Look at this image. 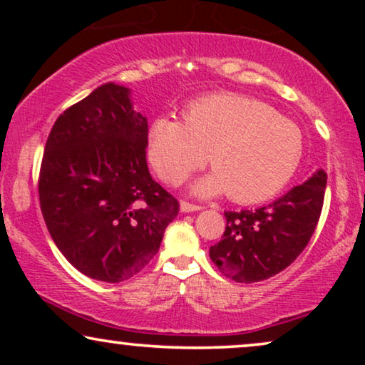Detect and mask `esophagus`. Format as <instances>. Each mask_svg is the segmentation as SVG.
I'll return each instance as SVG.
<instances>
[{
    "label": "esophagus",
    "mask_w": 365,
    "mask_h": 365,
    "mask_svg": "<svg viewBox=\"0 0 365 365\" xmlns=\"http://www.w3.org/2000/svg\"><path fill=\"white\" fill-rule=\"evenodd\" d=\"M201 206L197 204H191L189 201H181V211L182 212H194V211H201Z\"/></svg>",
    "instance_id": "esophagus-1"
}]
</instances>
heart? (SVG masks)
<instances>
[{
	"label": "heart",
	"instance_id": "b5f03b06",
	"mask_svg": "<svg viewBox=\"0 0 365 365\" xmlns=\"http://www.w3.org/2000/svg\"><path fill=\"white\" fill-rule=\"evenodd\" d=\"M181 116L182 123L161 116L149 129V159L168 182L184 181L209 153L214 171L196 191L254 204L276 196L301 164V129L259 99L214 93L189 103Z\"/></svg>",
	"mask_w": 365,
	"mask_h": 365
}]
</instances>
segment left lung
I'll return each instance as SVG.
<instances>
[{"mask_svg": "<svg viewBox=\"0 0 365 365\" xmlns=\"http://www.w3.org/2000/svg\"><path fill=\"white\" fill-rule=\"evenodd\" d=\"M327 174L319 169L269 206L226 211V231L209 249L224 276L236 282H259L296 261L311 241L322 212Z\"/></svg>", "mask_w": 365, "mask_h": 365, "instance_id": "8db88e82", "label": "left lung"}]
</instances>
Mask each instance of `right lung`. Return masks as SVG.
Returning a JSON list of instances; mask_svg holds the SVG:
<instances>
[{"label":"right lung","mask_w":365,"mask_h":365,"mask_svg":"<svg viewBox=\"0 0 365 365\" xmlns=\"http://www.w3.org/2000/svg\"><path fill=\"white\" fill-rule=\"evenodd\" d=\"M148 121L108 83L59 114L39 169V206L63 256L84 276L121 282L156 256L179 202L151 178Z\"/></svg>","instance_id":"1"}]
</instances>
